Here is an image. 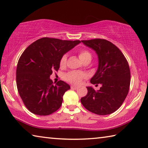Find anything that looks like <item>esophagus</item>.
I'll use <instances>...</instances> for the list:
<instances>
[{"mask_svg": "<svg viewBox=\"0 0 148 148\" xmlns=\"http://www.w3.org/2000/svg\"><path fill=\"white\" fill-rule=\"evenodd\" d=\"M77 88H78V87H76V86H74V85H72V86H71V88H72V89H74V90H76Z\"/></svg>", "mask_w": 148, "mask_h": 148, "instance_id": "esophagus-1", "label": "esophagus"}]
</instances>
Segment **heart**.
<instances>
[{"mask_svg":"<svg viewBox=\"0 0 148 148\" xmlns=\"http://www.w3.org/2000/svg\"><path fill=\"white\" fill-rule=\"evenodd\" d=\"M79 58L82 61L85 60L86 59L91 58V54L87 50H81L79 52ZM67 56L66 55L63 56V57L61 58L60 60V66H65L66 62ZM85 77V75L79 72L76 71H71L69 72L68 74H66L65 76V79L69 82L73 83V84H79L81 82L82 79L84 78Z\"/></svg>","mask_w":148,"mask_h":148,"instance_id":"obj_1","label":"heart"}]
</instances>
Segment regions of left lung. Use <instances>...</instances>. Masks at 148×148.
Listing matches in <instances>:
<instances>
[{"mask_svg":"<svg viewBox=\"0 0 148 148\" xmlns=\"http://www.w3.org/2000/svg\"><path fill=\"white\" fill-rule=\"evenodd\" d=\"M82 42L98 56V69L90 83L101 85L97 91L92 87H87L88 92L81 98L82 103L95 114H111L122 106L130 89L131 74L127 61L118 47L106 39Z\"/></svg>","mask_w":148,"mask_h":148,"instance_id":"8db88e82","label":"left lung"}]
</instances>
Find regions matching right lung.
<instances>
[{
    "label": "right lung",
    "mask_w": 148,
    "mask_h": 148,
    "mask_svg": "<svg viewBox=\"0 0 148 148\" xmlns=\"http://www.w3.org/2000/svg\"><path fill=\"white\" fill-rule=\"evenodd\" d=\"M80 42L43 37L24 51L17 63L16 82L24 104L32 113L47 116L60 109L71 87L63 81L53 85L50 76L60 69L63 56Z\"/></svg>",
    "instance_id": "1"
}]
</instances>
